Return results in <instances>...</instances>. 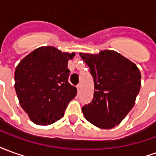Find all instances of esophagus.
<instances>
[{
	"label": "esophagus",
	"mask_w": 156,
	"mask_h": 156,
	"mask_svg": "<svg viewBox=\"0 0 156 156\" xmlns=\"http://www.w3.org/2000/svg\"><path fill=\"white\" fill-rule=\"evenodd\" d=\"M77 88H78V93H79V92H80V89H81V84H80V83L77 85Z\"/></svg>",
	"instance_id": "obj_1"
}]
</instances>
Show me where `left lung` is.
I'll use <instances>...</instances> for the list:
<instances>
[{"instance_id":"left-lung-1","label":"left lung","mask_w":156,"mask_h":156,"mask_svg":"<svg viewBox=\"0 0 156 156\" xmlns=\"http://www.w3.org/2000/svg\"><path fill=\"white\" fill-rule=\"evenodd\" d=\"M94 78V98L83 108L85 119L101 129H112L134 107L140 89V72L117 51L79 53Z\"/></svg>"}]
</instances>
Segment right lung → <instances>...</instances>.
<instances>
[{
    "label": "right lung",
    "instance_id": "right-lung-1",
    "mask_svg": "<svg viewBox=\"0 0 156 156\" xmlns=\"http://www.w3.org/2000/svg\"><path fill=\"white\" fill-rule=\"evenodd\" d=\"M74 53L53 47L36 49L22 59L15 71V89L30 119L48 125L63 117L77 88L68 83V62Z\"/></svg>",
    "mask_w": 156,
    "mask_h": 156
}]
</instances>
